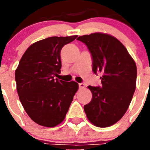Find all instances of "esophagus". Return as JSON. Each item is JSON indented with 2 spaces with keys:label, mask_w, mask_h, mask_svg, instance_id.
Returning <instances> with one entry per match:
<instances>
[{
  "label": "esophagus",
  "mask_w": 150,
  "mask_h": 150,
  "mask_svg": "<svg viewBox=\"0 0 150 150\" xmlns=\"http://www.w3.org/2000/svg\"><path fill=\"white\" fill-rule=\"evenodd\" d=\"M78 85H79V88L80 89H83V88H85V84L83 83H79Z\"/></svg>",
  "instance_id": "1"
}]
</instances>
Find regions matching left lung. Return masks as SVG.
Returning <instances> with one entry per match:
<instances>
[{
    "mask_svg": "<svg viewBox=\"0 0 150 150\" xmlns=\"http://www.w3.org/2000/svg\"><path fill=\"white\" fill-rule=\"evenodd\" d=\"M77 40L88 48L93 72L102 74L101 87L88 86L92 99L84 106V111L96 126H111L122 118L132 100L137 83L136 63L121 42L110 35L95 33Z\"/></svg>",
    "mask_w": 150,
    "mask_h": 150,
    "instance_id": "obj_1",
    "label": "left lung"
}]
</instances>
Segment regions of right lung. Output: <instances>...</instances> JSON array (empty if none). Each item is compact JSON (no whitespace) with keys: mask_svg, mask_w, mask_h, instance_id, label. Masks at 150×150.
I'll return each instance as SVG.
<instances>
[{"mask_svg":"<svg viewBox=\"0 0 150 150\" xmlns=\"http://www.w3.org/2000/svg\"><path fill=\"white\" fill-rule=\"evenodd\" d=\"M76 38L54 36L35 42L15 71L19 100L29 117L42 126L54 127L64 120L78 89L75 81L54 79L61 72L62 48Z\"/></svg>","mask_w":150,"mask_h":150,"instance_id":"1","label":"right lung"}]
</instances>
